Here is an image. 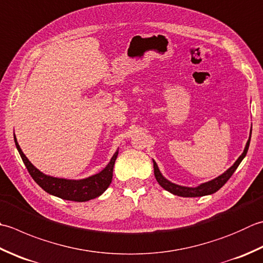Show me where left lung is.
Segmentation results:
<instances>
[{"mask_svg":"<svg viewBox=\"0 0 263 263\" xmlns=\"http://www.w3.org/2000/svg\"><path fill=\"white\" fill-rule=\"evenodd\" d=\"M250 141H251V135H250L248 142H246V146H245L243 154H241V155L238 157L237 161L234 163L233 166H230L227 170V171L221 174V176H219L218 178L211 180V181H209V182L199 184V186H197V187H183V186H179V184H176V183H173L171 181H168L167 179H165L162 176V173H161V171H159V168H158L155 161H153V163H154V174H155V178L157 180V182L159 183V186L163 187L165 190H167V192L172 193L173 195H177V196L200 197V196H205V195L214 194L215 192H218V190L221 187H222L226 182L228 181L230 177L233 176V173L236 171V168L238 167L240 162L243 161L244 157L246 156V154H248Z\"/></svg>","mask_w":263,"mask_h":263,"instance_id":"1","label":"left lung"}]
</instances>
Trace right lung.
I'll return each mask as SVG.
<instances>
[{"label":"right lung","instance_id":"1","mask_svg":"<svg viewBox=\"0 0 263 263\" xmlns=\"http://www.w3.org/2000/svg\"><path fill=\"white\" fill-rule=\"evenodd\" d=\"M13 138L15 147L18 149L25 166L27 167L30 177L34 179V181L37 183L41 188L45 190V192L50 195H53V196L66 200L86 202V200L99 197L111 183L112 170H114V164L118 155V151H116V153L112 155L110 162L107 164V166L102 170L101 172L85 179L69 180L50 177L41 172L40 170L36 168L33 164L29 162V159L25 156L22 148L18 145L15 136H13Z\"/></svg>","mask_w":263,"mask_h":263}]
</instances>
